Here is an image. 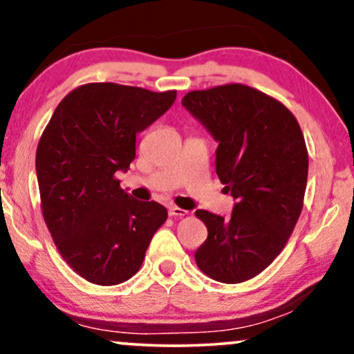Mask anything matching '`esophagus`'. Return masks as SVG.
<instances>
[{"label": "esophagus", "mask_w": 354, "mask_h": 354, "mask_svg": "<svg viewBox=\"0 0 354 354\" xmlns=\"http://www.w3.org/2000/svg\"><path fill=\"white\" fill-rule=\"evenodd\" d=\"M168 213H169V216H173V218H176V216L181 218V216H186V214H188V211L183 209V208H178V206H169Z\"/></svg>", "instance_id": "obj_1"}]
</instances>
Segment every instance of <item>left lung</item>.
<instances>
[{
    "instance_id": "8db88e82",
    "label": "left lung",
    "mask_w": 354,
    "mask_h": 354,
    "mask_svg": "<svg viewBox=\"0 0 354 354\" xmlns=\"http://www.w3.org/2000/svg\"><path fill=\"white\" fill-rule=\"evenodd\" d=\"M181 104L218 141L216 174L234 198L230 218L198 209L208 238L194 253L221 283L254 278L293 233L303 209L308 149L284 104L246 84L189 91Z\"/></svg>"
}]
</instances>
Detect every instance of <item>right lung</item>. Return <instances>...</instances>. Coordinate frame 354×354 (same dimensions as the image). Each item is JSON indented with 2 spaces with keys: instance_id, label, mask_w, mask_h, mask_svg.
Listing matches in <instances>:
<instances>
[{
  "instance_id": "obj_1",
  "label": "right lung",
  "mask_w": 354,
  "mask_h": 354,
  "mask_svg": "<svg viewBox=\"0 0 354 354\" xmlns=\"http://www.w3.org/2000/svg\"><path fill=\"white\" fill-rule=\"evenodd\" d=\"M176 91L116 83L73 89L56 106L36 149L43 218L75 273L111 286L138 273L168 218L156 201L133 200L116 180L136 156V135L165 115Z\"/></svg>"
}]
</instances>
